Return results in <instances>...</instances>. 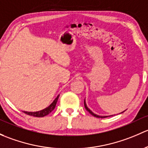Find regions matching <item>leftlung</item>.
Listing matches in <instances>:
<instances>
[{"mask_svg":"<svg viewBox=\"0 0 148 148\" xmlns=\"http://www.w3.org/2000/svg\"><path fill=\"white\" fill-rule=\"evenodd\" d=\"M84 106H85V109H86L87 110H88V112H89L90 113L91 115H92V116L95 117V118H107V117H108V116H100V115H96V114L94 113V112H92V111H91L90 110L89 108H88V106H87L86 103H85V100H84ZM123 112H125V111H123ZM110 116H112V115H110Z\"/></svg>","mask_w":148,"mask_h":148,"instance_id":"1","label":"left lung"}]
</instances>
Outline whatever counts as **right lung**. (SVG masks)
Segmentation results:
<instances>
[{
	"mask_svg": "<svg viewBox=\"0 0 148 148\" xmlns=\"http://www.w3.org/2000/svg\"><path fill=\"white\" fill-rule=\"evenodd\" d=\"M59 96H60V95H58L56 97V98L53 100V103H52L48 107L42 110L37 111V112H27V111H23V112H25L27 115H31V116L34 117H38V118H42V117L45 116V115H48V114L51 113L52 111L55 109V108H56V103H57Z\"/></svg>",
	"mask_w": 148,
	"mask_h": 148,
	"instance_id": "add662e5",
	"label": "right lung"
}]
</instances>
